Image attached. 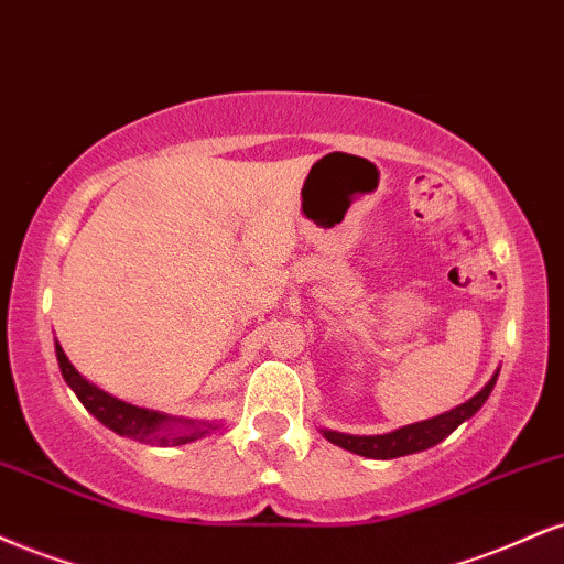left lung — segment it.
Returning a JSON list of instances; mask_svg holds the SVG:
<instances>
[{
  "mask_svg": "<svg viewBox=\"0 0 564 564\" xmlns=\"http://www.w3.org/2000/svg\"><path fill=\"white\" fill-rule=\"evenodd\" d=\"M497 378H499V370L494 372L491 381H488L476 397L467 399L465 404L454 406V410L444 412V415L423 420V423L404 425V429L383 433V436H349V433H338V431H323V436L328 438L330 444L341 446V449L355 452L359 457H370V459H393V457H404V454L431 449V446H436L438 441L449 436L457 425H463L465 420L476 415L480 406L486 404L488 393L494 391Z\"/></svg>",
  "mask_w": 564,
  "mask_h": 564,
  "instance_id": "1",
  "label": "left lung"
}]
</instances>
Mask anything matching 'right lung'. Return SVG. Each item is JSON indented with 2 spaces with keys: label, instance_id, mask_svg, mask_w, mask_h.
<instances>
[{
  "label": "right lung",
  "instance_id": "right-lung-1",
  "mask_svg": "<svg viewBox=\"0 0 564 564\" xmlns=\"http://www.w3.org/2000/svg\"><path fill=\"white\" fill-rule=\"evenodd\" d=\"M54 351H57V362H59V370H63L65 383L76 391L80 404H84L101 425H107V429L118 433V436H126L149 446H181L217 431V423L167 417L162 415V412L120 402V399H115L107 391H101L94 383H88L86 378L73 368L70 359L65 357V351L59 344H54Z\"/></svg>",
  "mask_w": 564,
  "mask_h": 564
}]
</instances>
